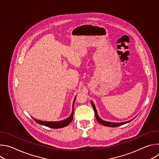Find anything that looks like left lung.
Wrapping results in <instances>:
<instances>
[{
  "instance_id": "left-lung-1",
  "label": "left lung",
  "mask_w": 159,
  "mask_h": 159,
  "mask_svg": "<svg viewBox=\"0 0 159 159\" xmlns=\"http://www.w3.org/2000/svg\"><path fill=\"white\" fill-rule=\"evenodd\" d=\"M91 104L93 107V109H94V113H95V116H96V120L101 125H104V126H109V127H118V126H121L123 125H125L126 123H128L129 122H130L131 121H132L133 120H131V121H126V122H122V123H112V122H108V121H103L102 120L98 115V113H97V111H96V109L95 107V106L93 103V101H91Z\"/></svg>"
}]
</instances>
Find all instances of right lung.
Returning <instances> with one entry per match:
<instances>
[{"instance_id": "obj_1", "label": "right lung", "mask_w": 159, "mask_h": 159, "mask_svg": "<svg viewBox=\"0 0 159 159\" xmlns=\"http://www.w3.org/2000/svg\"><path fill=\"white\" fill-rule=\"evenodd\" d=\"M75 98L74 99V102H73V107H74V102H75ZM74 108L73 109V111H72V113L71 116L68 118L67 119L65 120H63V121H57V122H48V121H39V120H36L34 118H33L34 120V121L39 124V125H44V126H46L48 128H63V127H65V126H66L68 125H69L72 120L73 119V116H74Z\"/></svg>"}]
</instances>
